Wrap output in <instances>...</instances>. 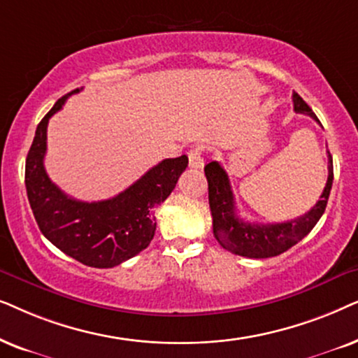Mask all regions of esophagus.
I'll use <instances>...</instances> for the list:
<instances>
[{"instance_id":"34e87169","label":"esophagus","mask_w":358,"mask_h":358,"mask_svg":"<svg viewBox=\"0 0 358 358\" xmlns=\"http://www.w3.org/2000/svg\"><path fill=\"white\" fill-rule=\"evenodd\" d=\"M188 165L189 169H201L204 165V159H203V149H192L188 152Z\"/></svg>"}]
</instances>
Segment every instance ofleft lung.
Segmentation results:
<instances>
[{"mask_svg": "<svg viewBox=\"0 0 358 358\" xmlns=\"http://www.w3.org/2000/svg\"><path fill=\"white\" fill-rule=\"evenodd\" d=\"M293 106L296 113L308 114L319 122L316 114L298 93H293ZM327 183L321 198L306 214L287 222L255 224L242 221L237 216L234 193L231 189L226 170L217 162H209L204 166V175L208 178L214 237L226 250L236 255L249 257V259H268V257H276L292 249L313 231V227L326 211L332 180H334L331 152H327Z\"/></svg>", "mask_w": 358, "mask_h": 358, "instance_id": "1", "label": "left lung"}]
</instances>
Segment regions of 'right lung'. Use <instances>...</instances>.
<instances>
[{
	"instance_id": "right-lung-1",
	"label": "right lung",
	"mask_w": 358,
	"mask_h": 358,
	"mask_svg": "<svg viewBox=\"0 0 358 358\" xmlns=\"http://www.w3.org/2000/svg\"><path fill=\"white\" fill-rule=\"evenodd\" d=\"M62 96L36 129L26 159L27 198L41 232L71 259L94 268H111L139 254L155 234V209L173 192L188 157L165 159L117 196L103 201H78L52 183L44 166L47 124L64 106Z\"/></svg>"
}]
</instances>
